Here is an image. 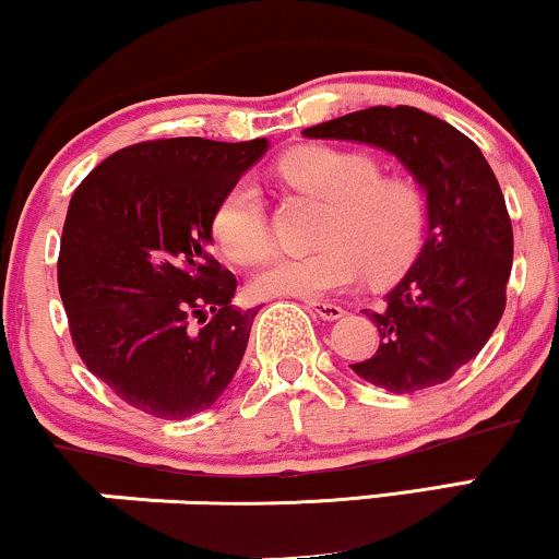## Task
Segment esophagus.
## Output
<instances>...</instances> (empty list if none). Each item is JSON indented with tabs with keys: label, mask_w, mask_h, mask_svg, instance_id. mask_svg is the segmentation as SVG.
<instances>
[{
	"label": "esophagus",
	"mask_w": 559,
	"mask_h": 559,
	"mask_svg": "<svg viewBox=\"0 0 559 559\" xmlns=\"http://www.w3.org/2000/svg\"><path fill=\"white\" fill-rule=\"evenodd\" d=\"M307 305L312 307V312H316V316H320L323 320H338L344 316V310L342 307L336 305V301H323V299H310L307 301Z\"/></svg>",
	"instance_id": "obj_1"
}]
</instances>
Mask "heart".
Here are the masks:
<instances>
[{
  "label": "heart",
  "instance_id": "b5f03b06",
  "mask_svg": "<svg viewBox=\"0 0 559 559\" xmlns=\"http://www.w3.org/2000/svg\"><path fill=\"white\" fill-rule=\"evenodd\" d=\"M281 181L307 197L323 199L312 254H284L254 275L258 297H325L370 281L400 275L426 236V197L420 186L396 173H381L376 155L362 150L310 144L286 152L275 165ZM213 239L234 265H254L271 252L265 207L258 186L234 183L217 202Z\"/></svg>",
  "mask_w": 559,
  "mask_h": 559
}]
</instances>
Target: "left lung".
<instances>
[{"mask_svg":"<svg viewBox=\"0 0 559 559\" xmlns=\"http://www.w3.org/2000/svg\"><path fill=\"white\" fill-rule=\"evenodd\" d=\"M394 152L428 197V236L386 294L376 355L352 370L394 394L439 386L484 349L502 320L512 271V223L497 176L465 133L418 107H368L305 128Z\"/></svg>","mask_w":559,"mask_h":559,"instance_id":"left-lung-1","label":"left lung"}]
</instances>
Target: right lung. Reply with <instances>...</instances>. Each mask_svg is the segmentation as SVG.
Wrapping results in <instances>:
<instances>
[{"instance_id":"1","label":"right lung","mask_w":559,"mask_h":559,"mask_svg":"<svg viewBox=\"0 0 559 559\" xmlns=\"http://www.w3.org/2000/svg\"><path fill=\"white\" fill-rule=\"evenodd\" d=\"M265 139H155L79 183L62 226L57 286L75 352L126 404L163 420L213 407L239 368L258 307L210 254L223 194Z\"/></svg>"}]
</instances>
